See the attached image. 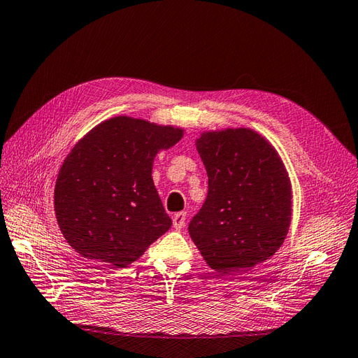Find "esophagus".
<instances>
[{"mask_svg":"<svg viewBox=\"0 0 358 358\" xmlns=\"http://www.w3.org/2000/svg\"><path fill=\"white\" fill-rule=\"evenodd\" d=\"M172 224H173V228H176V230H181V228L185 227V224H186V213L180 212V213L173 215Z\"/></svg>","mask_w":358,"mask_h":358,"instance_id":"34e87169","label":"esophagus"}]
</instances>
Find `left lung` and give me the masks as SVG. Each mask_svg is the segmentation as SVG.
Returning <instances> with one entry per match:
<instances>
[{
	"label": "left lung",
	"mask_w": 358,
	"mask_h": 358,
	"mask_svg": "<svg viewBox=\"0 0 358 358\" xmlns=\"http://www.w3.org/2000/svg\"><path fill=\"white\" fill-rule=\"evenodd\" d=\"M195 145L208 176V194L189 234L217 273L250 271L271 259L287 237V169L273 145L252 128L203 131Z\"/></svg>",
	"instance_id": "8db88e82"
}]
</instances>
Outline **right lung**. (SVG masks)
<instances>
[{
    "mask_svg": "<svg viewBox=\"0 0 358 358\" xmlns=\"http://www.w3.org/2000/svg\"><path fill=\"white\" fill-rule=\"evenodd\" d=\"M182 136L185 128L119 115L72 146L54 186V212L81 257L125 268L169 230L151 173L155 155Z\"/></svg>",
    "mask_w": 358,
    "mask_h": 358,
    "instance_id": "obj_1",
    "label": "right lung"
}]
</instances>
